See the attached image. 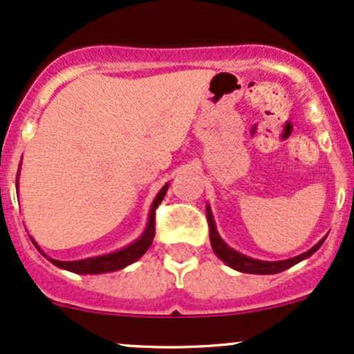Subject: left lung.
Here are the masks:
<instances>
[{"mask_svg":"<svg viewBox=\"0 0 354 354\" xmlns=\"http://www.w3.org/2000/svg\"><path fill=\"white\" fill-rule=\"evenodd\" d=\"M206 218H208V225H209V241L211 246H213L214 254L218 256L219 259L226 263V265L234 268L236 271H241V273H251V274H274V273H281V271L288 270V268L295 266L296 263H299L301 259L311 256L315 251L319 250V246L323 245L324 238L321 239L319 243H316L311 250H308L306 253L296 256V258L291 259H284V261H259V259H253L248 258V256L238 253V251L231 250V248L219 238L216 226H214L213 221V214H211V209L206 208Z\"/></svg>","mask_w":354,"mask_h":354,"instance_id":"left-lung-1","label":"left lung"}]
</instances>
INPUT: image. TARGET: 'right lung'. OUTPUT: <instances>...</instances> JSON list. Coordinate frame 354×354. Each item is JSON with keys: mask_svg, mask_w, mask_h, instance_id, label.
I'll return each mask as SVG.
<instances>
[{"mask_svg": "<svg viewBox=\"0 0 354 354\" xmlns=\"http://www.w3.org/2000/svg\"><path fill=\"white\" fill-rule=\"evenodd\" d=\"M166 191H168V185H165L163 188H161L160 193H158V196L154 198L153 206H151V213H149L148 228H146L143 236L138 239V241L133 243V245H129L128 248H123V250L116 251V253L96 256V258L80 259V261H58V259H51V258H48V259H50L55 266L63 268V270L73 271V273H80V274L109 273V271H116V270H121V268L131 265V263H135L136 259H140L141 256L146 253V250L151 246L153 238H154V218H156V209H158V206H160V203L163 201ZM31 241H33V239H31ZM35 246H36V243H35Z\"/></svg>", "mask_w": 354, "mask_h": 354, "instance_id": "obj_1", "label": "right lung"}]
</instances>
